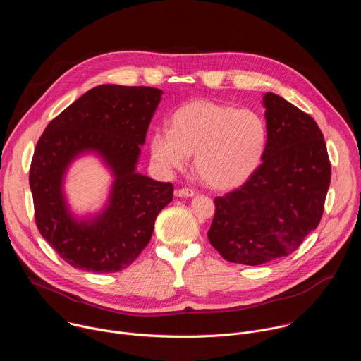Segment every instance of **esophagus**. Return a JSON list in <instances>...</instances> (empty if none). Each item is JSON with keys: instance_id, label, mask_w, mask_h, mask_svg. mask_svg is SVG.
Instances as JSON below:
<instances>
[{"instance_id": "34e87169", "label": "esophagus", "mask_w": 361, "mask_h": 361, "mask_svg": "<svg viewBox=\"0 0 361 361\" xmlns=\"http://www.w3.org/2000/svg\"><path fill=\"white\" fill-rule=\"evenodd\" d=\"M176 194L178 197H192L195 194V191L191 190V188H180V190L176 191Z\"/></svg>"}]
</instances>
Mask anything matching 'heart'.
Wrapping results in <instances>:
<instances>
[{"mask_svg":"<svg viewBox=\"0 0 361 361\" xmlns=\"http://www.w3.org/2000/svg\"><path fill=\"white\" fill-rule=\"evenodd\" d=\"M266 142V123L255 111L192 99L173 114L170 131L151 135L149 151L167 171L184 167L194 156V171L205 185L231 190L259 167Z\"/></svg>","mask_w":361,"mask_h":361,"instance_id":"heart-1","label":"heart"}]
</instances>
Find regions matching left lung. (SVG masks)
Returning <instances> with one entry per match:
<instances>
[{
	"mask_svg": "<svg viewBox=\"0 0 361 361\" xmlns=\"http://www.w3.org/2000/svg\"><path fill=\"white\" fill-rule=\"evenodd\" d=\"M267 142L262 164L237 190L217 197L207 233L227 262L260 266L295 251L317 228L331 166L317 123L266 92Z\"/></svg>",
	"mask_w": 361,
	"mask_h": 361,
	"instance_id": "8db88e82",
	"label": "left lung"
}]
</instances>
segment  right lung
Returning <instances> with one entry per match:
<instances>
[{"label":"right lung","instance_id":"1","mask_svg":"<svg viewBox=\"0 0 361 361\" xmlns=\"http://www.w3.org/2000/svg\"><path fill=\"white\" fill-rule=\"evenodd\" d=\"M163 91L102 84L51 121L39 137L30 187L41 235L70 266L91 273L128 267L151 240L154 221L173 200V184L137 173L141 145ZM95 152L115 177L99 215L72 216L62 191L69 164Z\"/></svg>","mask_w":361,"mask_h":361}]
</instances>
